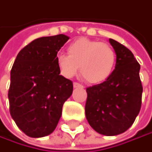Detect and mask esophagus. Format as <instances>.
Returning <instances> with one entry per match:
<instances>
[{
  "label": "esophagus",
  "mask_w": 152,
  "mask_h": 152,
  "mask_svg": "<svg viewBox=\"0 0 152 152\" xmlns=\"http://www.w3.org/2000/svg\"><path fill=\"white\" fill-rule=\"evenodd\" d=\"M73 86H74V88H78V87H83V86H82V85H80V84H78V83H77V82H75V83L73 84Z\"/></svg>",
  "instance_id": "esophagus-1"
}]
</instances>
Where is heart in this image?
Returning <instances> with one entry per match:
<instances>
[{"mask_svg": "<svg viewBox=\"0 0 152 152\" xmlns=\"http://www.w3.org/2000/svg\"><path fill=\"white\" fill-rule=\"evenodd\" d=\"M117 55L108 43L81 38L70 43L67 55L57 56V65L62 75L71 78L77 73L90 84H100L112 75L116 66Z\"/></svg>", "mask_w": 152, "mask_h": 152, "instance_id": "obj_1", "label": "heart"}]
</instances>
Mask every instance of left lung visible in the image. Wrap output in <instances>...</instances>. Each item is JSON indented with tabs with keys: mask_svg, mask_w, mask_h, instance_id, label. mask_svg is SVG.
<instances>
[{
	"mask_svg": "<svg viewBox=\"0 0 152 152\" xmlns=\"http://www.w3.org/2000/svg\"><path fill=\"white\" fill-rule=\"evenodd\" d=\"M109 41L117 55L115 69L106 81L86 88V117L97 133L114 136L134 124L141 110L142 86L141 66L132 51L113 39Z\"/></svg>",
	"mask_w": 152,
	"mask_h": 152,
	"instance_id": "left-lung-1",
	"label": "left lung"
}]
</instances>
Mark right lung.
Returning <instances> with one entry per match:
<instances>
[{
    "label": "right lung",
    "instance_id": "right-lung-1",
    "mask_svg": "<svg viewBox=\"0 0 152 152\" xmlns=\"http://www.w3.org/2000/svg\"><path fill=\"white\" fill-rule=\"evenodd\" d=\"M69 39L65 34L34 40L18 54L10 71V115L27 136L50 134L71 96L73 84L59 75L57 54Z\"/></svg>",
    "mask_w": 152,
    "mask_h": 152
}]
</instances>
